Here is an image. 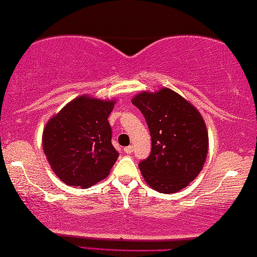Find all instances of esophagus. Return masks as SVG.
I'll return each mask as SVG.
<instances>
[{
  "label": "esophagus",
  "instance_id": "1",
  "mask_svg": "<svg viewBox=\"0 0 257 257\" xmlns=\"http://www.w3.org/2000/svg\"><path fill=\"white\" fill-rule=\"evenodd\" d=\"M124 152H125V153H127V154L132 153V152H133V146H132V145H130V146H127V147H125V149H124Z\"/></svg>",
  "mask_w": 257,
  "mask_h": 257
}]
</instances>
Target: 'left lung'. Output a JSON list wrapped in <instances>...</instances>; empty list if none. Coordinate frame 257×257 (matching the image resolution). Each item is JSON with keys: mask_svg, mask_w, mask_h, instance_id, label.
<instances>
[{"mask_svg": "<svg viewBox=\"0 0 257 257\" xmlns=\"http://www.w3.org/2000/svg\"><path fill=\"white\" fill-rule=\"evenodd\" d=\"M132 104L150 128L152 150L139 168L150 187L172 194L198 177L208 153V132L200 112L173 90L140 92Z\"/></svg>", "mask_w": 257, "mask_h": 257, "instance_id": "left-lung-1", "label": "left lung"}]
</instances>
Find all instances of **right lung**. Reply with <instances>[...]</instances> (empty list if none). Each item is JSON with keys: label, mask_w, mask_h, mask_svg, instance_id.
I'll return each instance as SVG.
<instances>
[{"label": "right lung", "mask_w": 257, "mask_h": 257, "mask_svg": "<svg viewBox=\"0 0 257 257\" xmlns=\"http://www.w3.org/2000/svg\"><path fill=\"white\" fill-rule=\"evenodd\" d=\"M114 103L84 94L47 122L42 137L44 154L64 184L87 188L110 173L119 156L107 120Z\"/></svg>", "instance_id": "add662e5"}]
</instances>
